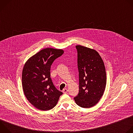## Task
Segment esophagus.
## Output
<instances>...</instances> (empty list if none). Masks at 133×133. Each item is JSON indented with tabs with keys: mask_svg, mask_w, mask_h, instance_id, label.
Segmentation results:
<instances>
[{
	"mask_svg": "<svg viewBox=\"0 0 133 133\" xmlns=\"http://www.w3.org/2000/svg\"><path fill=\"white\" fill-rule=\"evenodd\" d=\"M63 93H64V94H66V93H67V92H68V90H67V89H66V88L64 89H63Z\"/></svg>",
	"mask_w": 133,
	"mask_h": 133,
	"instance_id": "34e87169",
	"label": "esophagus"
}]
</instances>
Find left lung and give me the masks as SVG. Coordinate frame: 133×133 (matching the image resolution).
Instances as JSON below:
<instances>
[{
	"label": "left lung",
	"mask_w": 133,
	"mask_h": 133,
	"mask_svg": "<svg viewBox=\"0 0 133 133\" xmlns=\"http://www.w3.org/2000/svg\"><path fill=\"white\" fill-rule=\"evenodd\" d=\"M77 50L79 93L74 100L79 106L89 108L96 105L103 96L106 85L104 62L94 49L81 45Z\"/></svg>",
	"instance_id": "left-lung-1"
}]
</instances>
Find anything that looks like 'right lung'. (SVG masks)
<instances>
[{
  "mask_svg": "<svg viewBox=\"0 0 133 133\" xmlns=\"http://www.w3.org/2000/svg\"><path fill=\"white\" fill-rule=\"evenodd\" d=\"M64 52L62 49H42L26 61L22 72V86L27 100L36 108L49 110L63 94L54 86L50 78L54 61Z\"/></svg>",
  "mask_w": 133,
  "mask_h": 133,
  "instance_id": "1",
  "label": "right lung"
}]
</instances>
